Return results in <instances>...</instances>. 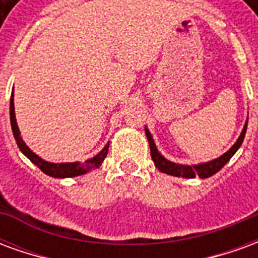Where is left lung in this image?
<instances>
[{"mask_svg": "<svg viewBox=\"0 0 258 258\" xmlns=\"http://www.w3.org/2000/svg\"><path fill=\"white\" fill-rule=\"evenodd\" d=\"M246 128H247V121L244 124L242 133L239 135L238 141L232 145V148L228 152H225L222 156L217 157L214 160L207 163H200V164H194V166H185V164H177V163H173L167 160L166 157L162 156L159 151H157L156 145H155V141L152 138L149 130L145 127V134L146 138H148V142H149V146H151V156L152 160L162 173L170 174V175H174V177H182V178H195V177H199V178H209L211 175H214L216 173H218L228 162L229 159L236 153L242 142L244 140V134H246Z\"/></svg>", "mask_w": 258, "mask_h": 258, "instance_id": "obj_1", "label": "left lung"}]
</instances>
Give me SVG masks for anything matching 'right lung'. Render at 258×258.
Masks as SVG:
<instances>
[{"instance_id":"1","label":"right lung","mask_w":258,"mask_h":258,"mask_svg":"<svg viewBox=\"0 0 258 258\" xmlns=\"http://www.w3.org/2000/svg\"><path fill=\"white\" fill-rule=\"evenodd\" d=\"M9 114H11V125H12V131H14V137L16 140V144L19 146L22 153L25 155L31 163H34L37 167L41 170L42 173H45L49 177H55V178H70V177H77V175H83V174L90 173L91 170L99 168L102 162L105 160V157L109 151V142H107L105 148L102 149L98 155L91 157L84 163L73 162V163H49L44 160L41 157L36 155L31 151L29 146L26 145L22 137H20V131L18 124H16V117H15V106H14V92L11 95V106H9Z\"/></svg>"}]
</instances>
